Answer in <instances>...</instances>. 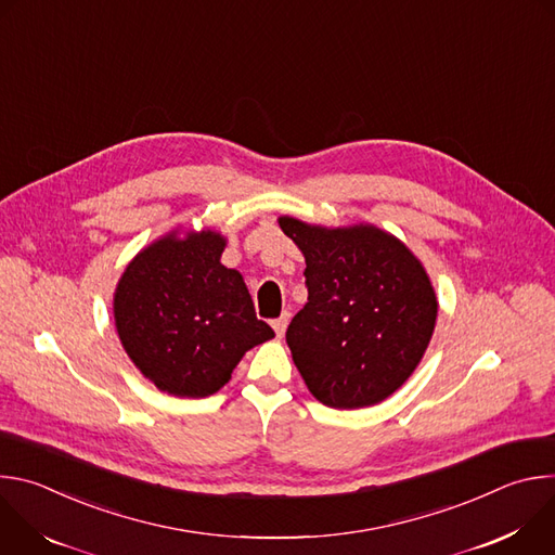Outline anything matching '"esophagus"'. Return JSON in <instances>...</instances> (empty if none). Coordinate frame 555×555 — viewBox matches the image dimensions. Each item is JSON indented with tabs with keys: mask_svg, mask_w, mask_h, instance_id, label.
<instances>
[{
	"mask_svg": "<svg viewBox=\"0 0 555 555\" xmlns=\"http://www.w3.org/2000/svg\"><path fill=\"white\" fill-rule=\"evenodd\" d=\"M287 323H289V313H287V311H283V315H279V319L272 323V327H274V332H276V336H279V338L285 334Z\"/></svg>",
	"mask_w": 555,
	"mask_h": 555,
	"instance_id": "1",
	"label": "esophagus"
}]
</instances>
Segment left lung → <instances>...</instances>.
<instances>
[{
  "label": "left lung",
  "instance_id": "1",
  "mask_svg": "<svg viewBox=\"0 0 555 555\" xmlns=\"http://www.w3.org/2000/svg\"><path fill=\"white\" fill-rule=\"evenodd\" d=\"M305 257L307 302L285 340L309 392L332 409L384 402L422 362L437 296L422 261L371 223L323 228L279 217Z\"/></svg>",
  "mask_w": 555,
  "mask_h": 555
}]
</instances>
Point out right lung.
Instances as JSON below:
<instances>
[{
  "label": "right lung",
  "instance_id": "right-lung-1",
  "mask_svg": "<svg viewBox=\"0 0 555 555\" xmlns=\"http://www.w3.org/2000/svg\"><path fill=\"white\" fill-rule=\"evenodd\" d=\"M225 236L178 230L142 248L114 292L118 338L157 388L208 398L253 347L274 338L244 276L221 266Z\"/></svg>",
  "mask_w": 555,
  "mask_h": 555
}]
</instances>
